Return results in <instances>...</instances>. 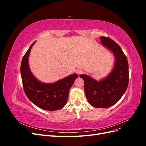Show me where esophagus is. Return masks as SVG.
Returning a JSON list of instances; mask_svg holds the SVG:
<instances>
[{"label": "esophagus", "mask_w": 146, "mask_h": 146, "mask_svg": "<svg viewBox=\"0 0 146 146\" xmlns=\"http://www.w3.org/2000/svg\"><path fill=\"white\" fill-rule=\"evenodd\" d=\"M76 73L78 74V75H80V74H81L82 73V70L81 69H77L76 70Z\"/></svg>", "instance_id": "1"}]
</instances>
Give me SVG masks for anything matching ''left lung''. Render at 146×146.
<instances>
[{"mask_svg": "<svg viewBox=\"0 0 146 146\" xmlns=\"http://www.w3.org/2000/svg\"><path fill=\"white\" fill-rule=\"evenodd\" d=\"M101 44L111 52L114 63L111 71L96 80L86 74L80 77L85 82L84 90L89 104L96 108H108L116 104L125 93L129 84V64L121 47L110 38L101 36Z\"/></svg>", "mask_w": 146, "mask_h": 146, "instance_id": "obj_1", "label": "left lung"}]
</instances>
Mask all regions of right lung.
I'll return each instance as SVG.
<instances>
[{
	"instance_id": "obj_1",
	"label": "right lung",
	"mask_w": 146,
	"mask_h": 146,
	"mask_svg": "<svg viewBox=\"0 0 146 146\" xmlns=\"http://www.w3.org/2000/svg\"><path fill=\"white\" fill-rule=\"evenodd\" d=\"M35 41L22 60L21 74L24 92L28 99L38 107L48 111L63 108L68 99L69 91L77 74H72L54 83H43L34 76L29 64V57Z\"/></svg>"
}]
</instances>
